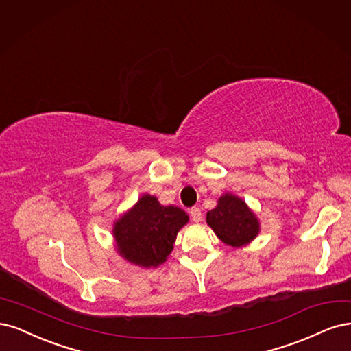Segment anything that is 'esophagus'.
I'll list each match as a JSON object with an SVG mask.
<instances>
[{
	"instance_id": "1",
	"label": "esophagus",
	"mask_w": 351,
	"mask_h": 351,
	"mask_svg": "<svg viewBox=\"0 0 351 351\" xmlns=\"http://www.w3.org/2000/svg\"><path fill=\"white\" fill-rule=\"evenodd\" d=\"M189 214H191V219L194 220L195 223H199L202 220V213H201V210L198 207H192L189 210Z\"/></svg>"
}]
</instances>
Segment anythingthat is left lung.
Masks as SVG:
<instances>
[{"label":"left lung","instance_id":"1","mask_svg":"<svg viewBox=\"0 0 351 351\" xmlns=\"http://www.w3.org/2000/svg\"><path fill=\"white\" fill-rule=\"evenodd\" d=\"M207 224L226 245L241 247L259 233V221L246 202L232 194L219 198L217 207L207 213Z\"/></svg>","mask_w":351,"mask_h":351}]
</instances>
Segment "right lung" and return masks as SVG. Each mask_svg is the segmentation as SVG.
<instances>
[{"instance_id":"add662e5","label":"right lung","mask_w":351,"mask_h":351,"mask_svg":"<svg viewBox=\"0 0 351 351\" xmlns=\"http://www.w3.org/2000/svg\"><path fill=\"white\" fill-rule=\"evenodd\" d=\"M188 214L173 206H162L145 194L114 224L119 255L144 268L159 267L173 250L176 234L188 223Z\"/></svg>"}]
</instances>
